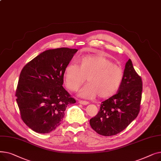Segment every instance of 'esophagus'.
Returning a JSON list of instances; mask_svg holds the SVG:
<instances>
[{"mask_svg": "<svg viewBox=\"0 0 161 161\" xmlns=\"http://www.w3.org/2000/svg\"><path fill=\"white\" fill-rule=\"evenodd\" d=\"M78 103L81 104H83V105H87L89 104V102H87V101H85V100H80L78 101Z\"/></svg>", "mask_w": 161, "mask_h": 161, "instance_id": "1", "label": "esophagus"}]
</instances>
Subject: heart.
I'll return each mask as SVG.
<instances>
[{
    "label": "heart",
    "instance_id": "heart-1",
    "mask_svg": "<svg viewBox=\"0 0 161 161\" xmlns=\"http://www.w3.org/2000/svg\"><path fill=\"white\" fill-rule=\"evenodd\" d=\"M79 63L80 66L69 63L64 69V81L69 89L77 91L87 77L88 83L79 92L82 98H93L98 95L107 98L117 91L123 80V71L109 59L101 55H91L83 57Z\"/></svg>",
    "mask_w": 161,
    "mask_h": 161
}]
</instances>
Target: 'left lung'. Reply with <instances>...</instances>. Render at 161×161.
<instances>
[{"label": "left lung", "mask_w": 161, "mask_h": 161, "mask_svg": "<svg viewBox=\"0 0 161 161\" xmlns=\"http://www.w3.org/2000/svg\"><path fill=\"white\" fill-rule=\"evenodd\" d=\"M142 91V79L129 59L119 91L101 103L97 115L90 119L91 128L106 136H114L123 131L139 114Z\"/></svg>", "instance_id": "left-lung-1"}]
</instances>
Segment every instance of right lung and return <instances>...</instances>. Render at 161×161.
<instances>
[{"label": "right lung", "instance_id": "right-lung-1", "mask_svg": "<svg viewBox=\"0 0 161 161\" xmlns=\"http://www.w3.org/2000/svg\"><path fill=\"white\" fill-rule=\"evenodd\" d=\"M76 49L41 53L22 69L15 97L21 119L36 132L46 134L61 123L66 107L75 103L63 87L64 69Z\"/></svg>", "mask_w": 161, "mask_h": 161}]
</instances>
